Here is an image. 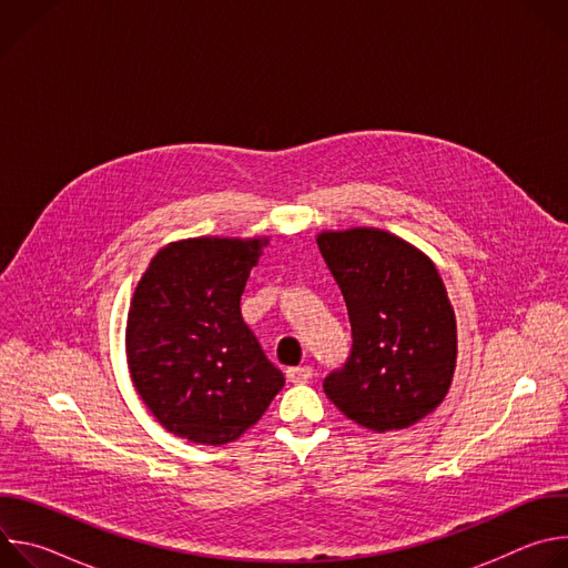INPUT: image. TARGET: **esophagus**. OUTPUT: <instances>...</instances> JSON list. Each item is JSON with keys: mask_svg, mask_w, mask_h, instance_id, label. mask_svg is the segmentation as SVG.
I'll use <instances>...</instances> for the list:
<instances>
[{"mask_svg": "<svg viewBox=\"0 0 568 568\" xmlns=\"http://www.w3.org/2000/svg\"><path fill=\"white\" fill-rule=\"evenodd\" d=\"M285 375H287V382H292V384H305L312 379L314 373L310 366H294V368H287Z\"/></svg>", "mask_w": 568, "mask_h": 568, "instance_id": "esophagus-1", "label": "esophagus"}]
</instances>
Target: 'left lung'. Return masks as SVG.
<instances>
[{
  "mask_svg": "<svg viewBox=\"0 0 568 568\" xmlns=\"http://www.w3.org/2000/svg\"><path fill=\"white\" fill-rule=\"evenodd\" d=\"M316 245L344 294L353 335L323 390L371 432L416 425L443 402L456 366V316L438 270L379 229L323 231Z\"/></svg>",
  "mask_w": 568,
  "mask_h": 568,
  "instance_id": "obj_1",
  "label": "left lung"
}]
</instances>
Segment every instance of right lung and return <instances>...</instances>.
<instances>
[{
	"label": "right lung",
	"instance_id": "right-lung-1",
	"mask_svg": "<svg viewBox=\"0 0 568 568\" xmlns=\"http://www.w3.org/2000/svg\"><path fill=\"white\" fill-rule=\"evenodd\" d=\"M263 245L258 237L173 242L136 285L125 328L130 375L175 436L231 443L261 420L285 384L240 314Z\"/></svg>",
	"mask_w": 568,
	"mask_h": 568
}]
</instances>
